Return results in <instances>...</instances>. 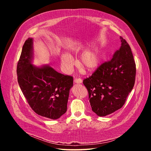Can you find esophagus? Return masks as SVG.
<instances>
[{"label":"esophagus","mask_w":151,"mask_h":151,"mask_svg":"<svg viewBox=\"0 0 151 151\" xmlns=\"http://www.w3.org/2000/svg\"><path fill=\"white\" fill-rule=\"evenodd\" d=\"M74 83L76 84H81L83 83V81L81 79H75L74 81Z\"/></svg>","instance_id":"obj_1"}]
</instances>
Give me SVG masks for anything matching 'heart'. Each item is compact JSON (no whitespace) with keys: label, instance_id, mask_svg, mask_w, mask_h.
Returning a JSON list of instances; mask_svg holds the SVG:
<instances>
[{"label":"heart","instance_id":"obj_1","mask_svg":"<svg viewBox=\"0 0 151 151\" xmlns=\"http://www.w3.org/2000/svg\"><path fill=\"white\" fill-rule=\"evenodd\" d=\"M77 52V50H74ZM101 60V53L97 48H91L84 51L81 55L79 60V65L88 72H91L96 69ZM61 65L63 70L69 71L74 65V59L68 53H63L60 57Z\"/></svg>","mask_w":151,"mask_h":151}]
</instances>
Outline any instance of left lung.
Returning a JSON list of instances; mask_svg holds the SVG:
<instances>
[{"instance_id":"left-lung-1","label":"left lung","mask_w":151,"mask_h":151,"mask_svg":"<svg viewBox=\"0 0 151 151\" xmlns=\"http://www.w3.org/2000/svg\"><path fill=\"white\" fill-rule=\"evenodd\" d=\"M122 45L89 78L83 81L89 92L91 108L105 116L121 108L135 84V63L131 48L121 37Z\"/></svg>"}]
</instances>
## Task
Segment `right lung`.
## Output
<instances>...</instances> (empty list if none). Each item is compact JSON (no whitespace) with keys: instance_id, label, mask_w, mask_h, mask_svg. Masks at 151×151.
Listing matches in <instances>:
<instances>
[{"instance_id":"add662e5","label":"right lung","mask_w":151,"mask_h":151,"mask_svg":"<svg viewBox=\"0 0 151 151\" xmlns=\"http://www.w3.org/2000/svg\"><path fill=\"white\" fill-rule=\"evenodd\" d=\"M33 38H28L22 47L17 66V81L31 108L38 115L56 120L67 109L73 77L57 72L49 65L36 66Z\"/></svg>"}]
</instances>
